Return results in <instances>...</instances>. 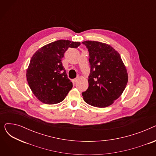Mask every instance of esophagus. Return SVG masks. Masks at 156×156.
Masks as SVG:
<instances>
[{
	"instance_id": "1",
	"label": "esophagus",
	"mask_w": 156,
	"mask_h": 156,
	"mask_svg": "<svg viewBox=\"0 0 156 156\" xmlns=\"http://www.w3.org/2000/svg\"><path fill=\"white\" fill-rule=\"evenodd\" d=\"M78 80V78H75V79H73V80H72V81H73V83H76V81H77V80Z\"/></svg>"
}]
</instances>
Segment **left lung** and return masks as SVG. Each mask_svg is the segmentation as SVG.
I'll use <instances>...</instances> for the list:
<instances>
[{
	"mask_svg": "<svg viewBox=\"0 0 156 156\" xmlns=\"http://www.w3.org/2000/svg\"><path fill=\"white\" fill-rule=\"evenodd\" d=\"M89 52L90 73L88 88L82 93L86 103L96 108H106L121 95L128 76L119 54L111 45L97 41L82 42Z\"/></svg>",
	"mask_w": 156,
	"mask_h": 156,
	"instance_id": "obj_1",
	"label": "left lung"
}]
</instances>
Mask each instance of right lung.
Instances as JSON below:
<instances>
[{"instance_id": "obj_1", "label": "right lung", "mask_w": 156, "mask_h": 156, "mask_svg": "<svg viewBox=\"0 0 156 156\" xmlns=\"http://www.w3.org/2000/svg\"><path fill=\"white\" fill-rule=\"evenodd\" d=\"M80 42L59 40L47 44L33 55L27 70V78L35 96L46 104L62 102L73 87L61 60L68 48Z\"/></svg>"}]
</instances>
